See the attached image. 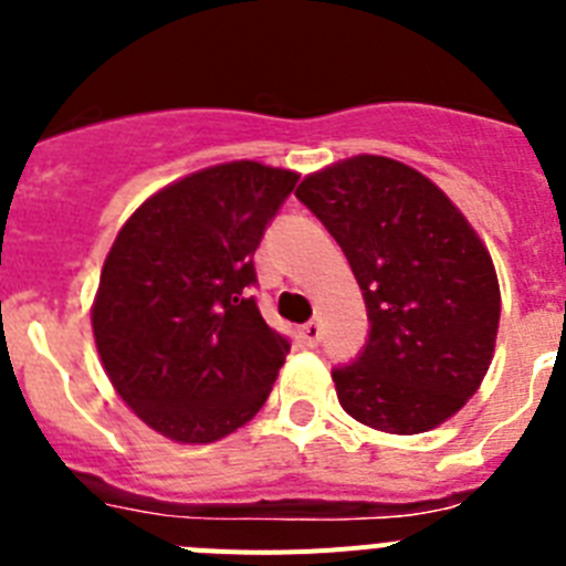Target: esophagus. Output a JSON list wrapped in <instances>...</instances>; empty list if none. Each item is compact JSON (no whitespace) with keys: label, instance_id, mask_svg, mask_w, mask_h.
<instances>
[{"label":"esophagus","instance_id":"obj_1","mask_svg":"<svg viewBox=\"0 0 566 566\" xmlns=\"http://www.w3.org/2000/svg\"><path fill=\"white\" fill-rule=\"evenodd\" d=\"M300 339H303V345L314 348V345L323 339V326H319L317 319H312V323H306V326H300Z\"/></svg>","mask_w":566,"mask_h":566}]
</instances>
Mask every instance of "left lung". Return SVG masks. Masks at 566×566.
<instances>
[{"label":"left lung","mask_w":566,"mask_h":566,"mask_svg":"<svg viewBox=\"0 0 566 566\" xmlns=\"http://www.w3.org/2000/svg\"><path fill=\"white\" fill-rule=\"evenodd\" d=\"M332 232L363 289L368 339L332 371L357 422L422 433L468 402L499 332V280L451 198L417 169L357 155L303 178L294 192Z\"/></svg>","instance_id":"left-lung-1"}]
</instances>
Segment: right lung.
Returning a JSON list of instances; mask_svg holds the SVG:
<instances>
[{
  "label": "right lung",
  "instance_id": "add662e5",
  "mask_svg": "<svg viewBox=\"0 0 566 566\" xmlns=\"http://www.w3.org/2000/svg\"><path fill=\"white\" fill-rule=\"evenodd\" d=\"M297 172L234 161L169 184L115 238L93 334L115 391L149 428L207 444L269 399L289 339L249 289L254 249Z\"/></svg>",
  "mask_w": 566,
  "mask_h": 566
}]
</instances>
